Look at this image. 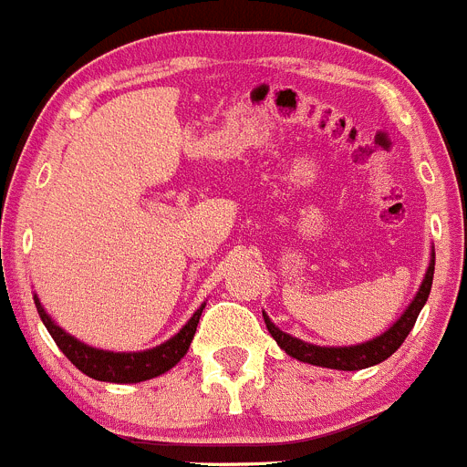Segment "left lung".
<instances>
[{
  "instance_id": "obj_1",
  "label": "left lung",
  "mask_w": 467,
  "mask_h": 467,
  "mask_svg": "<svg viewBox=\"0 0 467 467\" xmlns=\"http://www.w3.org/2000/svg\"><path fill=\"white\" fill-rule=\"evenodd\" d=\"M432 275H435V249L430 254L428 270H425V277L420 282L419 291H416L413 301L407 306V310L400 315V319L392 322L390 329H385L380 336L364 340V343H357V346H315V343H306V340L296 338V336L275 327L265 312H263V319H265L270 336L277 340V346L289 357L298 359V362L312 364V367L338 368V371H357V368L374 367V364L385 362L397 348L402 346L409 331L413 329V324L419 319V312L423 310L430 289H432Z\"/></svg>"
}]
</instances>
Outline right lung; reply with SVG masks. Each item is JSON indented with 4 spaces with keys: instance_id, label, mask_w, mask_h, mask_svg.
Wrapping results in <instances>:
<instances>
[{
    "instance_id": "1",
    "label": "right lung",
    "mask_w": 467,
    "mask_h": 467,
    "mask_svg": "<svg viewBox=\"0 0 467 467\" xmlns=\"http://www.w3.org/2000/svg\"><path fill=\"white\" fill-rule=\"evenodd\" d=\"M35 306H37L39 317H42L47 331L56 340V346L63 350V355L82 374H87L88 379L105 380V383H140V380H150L155 379V376L166 374L169 368H173L183 359L190 343H192L194 331H197V324H200L202 310H204L206 303H202L194 310L192 317L185 322V327L176 336H171V338L160 343V346L140 352H112L87 346V343L77 340L75 336H70L65 329H60L58 324L48 317V312L44 310L37 296H35Z\"/></svg>"
}]
</instances>
